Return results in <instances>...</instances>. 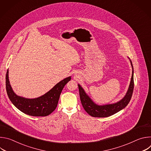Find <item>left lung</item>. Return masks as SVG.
I'll use <instances>...</instances> for the list:
<instances>
[{
    "instance_id": "8db88e82",
    "label": "left lung",
    "mask_w": 151,
    "mask_h": 151,
    "mask_svg": "<svg viewBox=\"0 0 151 151\" xmlns=\"http://www.w3.org/2000/svg\"><path fill=\"white\" fill-rule=\"evenodd\" d=\"M130 59V58H129ZM131 65L132 66V76L130 85L128 89V91L124 96V97L117 103L113 104H109L105 105H98L96 104L90 99V97L86 94L81 86L78 84V88L79 91L80 99L82 105L85 111L87 112L90 115L93 117L103 118L111 116L124 108L127 106L130 102L133 90H134V78H133V66L131 60H130Z\"/></svg>"
}]
</instances>
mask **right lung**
I'll use <instances>...</instances> for the list:
<instances>
[{
  "mask_svg": "<svg viewBox=\"0 0 151 151\" xmlns=\"http://www.w3.org/2000/svg\"><path fill=\"white\" fill-rule=\"evenodd\" d=\"M8 73V70L6 75V89L9 99L20 111L33 116H46L51 114L56 109L64 87L71 79L70 76L64 79L44 95L30 99L18 96L14 92L9 83Z\"/></svg>",
  "mask_w": 151,
  "mask_h": 151,
  "instance_id": "1",
  "label": "right lung"
}]
</instances>
